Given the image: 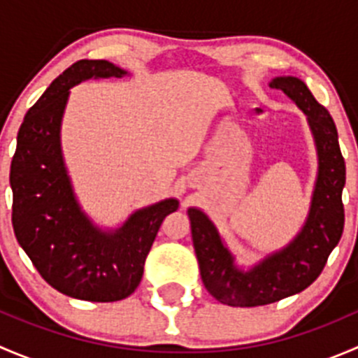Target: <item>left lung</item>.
Returning a JSON list of instances; mask_svg holds the SVG:
<instances>
[{
	"mask_svg": "<svg viewBox=\"0 0 358 358\" xmlns=\"http://www.w3.org/2000/svg\"><path fill=\"white\" fill-rule=\"evenodd\" d=\"M270 88L286 93L305 112L315 140L319 175L301 232L286 248L268 255L249 270L237 268L215 223L201 209L189 208L202 282L213 298L230 306L270 305L306 289L324 270L345 227L341 194L346 166L333 117L301 79L282 76L273 79Z\"/></svg>",
	"mask_w": 358,
	"mask_h": 358,
	"instance_id": "left-lung-1",
	"label": "left lung"
}]
</instances>
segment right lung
<instances>
[{"instance_id":"1","label":"right lung","mask_w":358,"mask_h":358,"mask_svg":"<svg viewBox=\"0 0 358 358\" xmlns=\"http://www.w3.org/2000/svg\"><path fill=\"white\" fill-rule=\"evenodd\" d=\"M128 74L107 60L66 69L25 114L10 168L12 223L39 275L62 294L85 301H119L138 287L159 227L178 201L164 199L103 232L81 211L60 147L69 88L90 78Z\"/></svg>"}]
</instances>
